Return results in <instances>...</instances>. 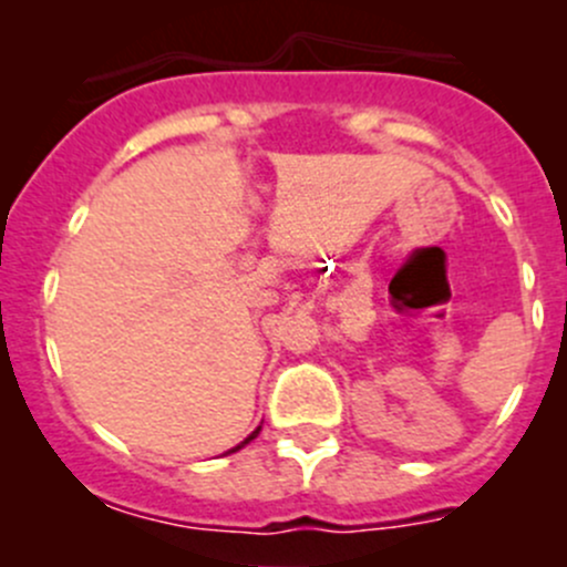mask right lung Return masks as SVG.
I'll list each match as a JSON object with an SVG mask.
<instances>
[{
	"label": "right lung",
	"instance_id": "right-lung-1",
	"mask_svg": "<svg viewBox=\"0 0 567 567\" xmlns=\"http://www.w3.org/2000/svg\"><path fill=\"white\" fill-rule=\"evenodd\" d=\"M257 433H260V427H257V431H251V433H249V436H247V439H244V442H241V444H238V447H233V450H230V453H236V450H241V447H244V444H249V442H251V439H255V436H257Z\"/></svg>",
	"mask_w": 567,
	"mask_h": 567
}]
</instances>
